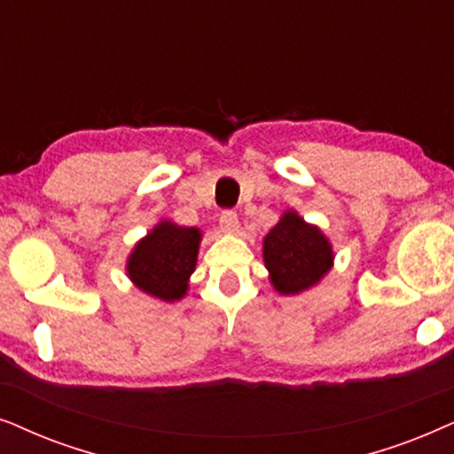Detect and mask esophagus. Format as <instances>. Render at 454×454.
<instances>
[{
    "mask_svg": "<svg viewBox=\"0 0 454 454\" xmlns=\"http://www.w3.org/2000/svg\"><path fill=\"white\" fill-rule=\"evenodd\" d=\"M220 228H222V232H226V234L239 232V228H240L239 215L234 214V211H223V214L220 215Z\"/></svg>",
    "mask_w": 454,
    "mask_h": 454,
    "instance_id": "esophagus-1",
    "label": "esophagus"
}]
</instances>
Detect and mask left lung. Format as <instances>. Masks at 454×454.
I'll use <instances>...</instances> for the list:
<instances>
[{
	"label": "left lung",
	"instance_id": "8db88e82",
	"mask_svg": "<svg viewBox=\"0 0 454 454\" xmlns=\"http://www.w3.org/2000/svg\"><path fill=\"white\" fill-rule=\"evenodd\" d=\"M263 263L276 293L290 297L317 286L328 276L334 249L322 228L286 209L263 237Z\"/></svg>",
	"mask_w": 454,
	"mask_h": 454
}]
</instances>
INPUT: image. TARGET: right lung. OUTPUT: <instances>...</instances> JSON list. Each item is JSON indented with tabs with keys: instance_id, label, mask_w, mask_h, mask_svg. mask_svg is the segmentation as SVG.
I'll list each match as a JSON object with an SVG mask.
<instances>
[{
	"instance_id": "obj_1",
	"label": "right lung",
	"mask_w": 454,
	"mask_h": 454,
	"mask_svg": "<svg viewBox=\"0 0 454 454\" xmlns=\"http://www.w3.org/2000/svg\"><path fill=\"white\" fill-rule=\"evenodd\" d=\"M201 239L199 228L160 220L130 251L126 276L147 297L176 303L189 293Z\"/></svg>"
}]
</instances>
